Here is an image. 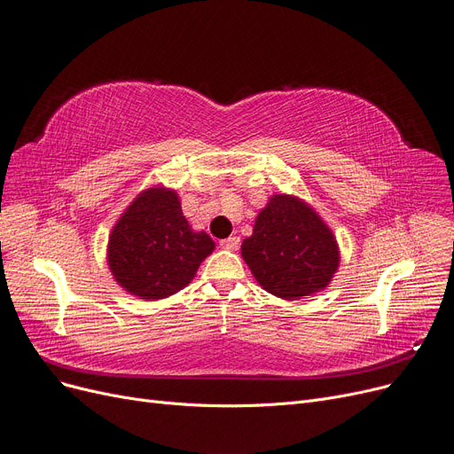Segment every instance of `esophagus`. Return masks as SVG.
Wrapping results in <instances>:
<instances>
[{
    "label": "esophagus",
    "mask_w": 454,
    "mask_h": 454,
    "mask_svg": "<svg viewBox=\"0 0 454 454\" xmlns=\"http://www.w3.org/2000/svg\"><path fill=\"white\" fill-rule=\"evenodd\" d=\"M221 247L226 248V250H236L239 247V238H236V236L226 238V239L221 241Z\"/></svg>",
    "instance_id": "1"
}]
</instances>
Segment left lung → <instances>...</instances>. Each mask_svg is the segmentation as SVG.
Segmentation results:
<instances>
[{
  "label": "left lung",
  "mask_w": 454,
  "mask_h": 454,
  "mask_svg": "<svg viewBox=\"0 0 454 454\" xmlns=\"http://www.w3.org/2000/svg\"><path fill=\"white\" fill-rule=\"evenodd\" d=\"M241 254L263 290L288 301L324 290L340 260L327 224L286 194H275L262 209Z\"/></svg>",
  "instance_id": "left-lung-1"
}]
</instances>
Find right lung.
Masks as SVG:
<instances>
[{"instance_id":"obj_1","label":"right lung","mask_w":454,"mask_h":454,"mask_svg":"<svg viewBox=\"0 0 454 454\" xmlns=\"http://www.w3.org/2000/svg\"><path fill=\"white\" fill-rule=\"evenodd\" d=\"M213 248L206 231L191 230L174 191L147 189L114 226L108 263L132 295L162 299L187 286Z\"/></svg>"}]
</instances>
